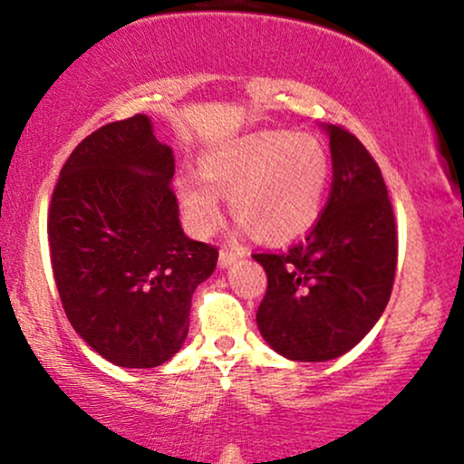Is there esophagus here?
<instances>
[{
    "label": "esophagus",
    "instance_id": "34e87169",
    "mask_svg": "<svg viewBox=\"0 0 464 464\" xmlns=\"http://www.w3.org/2000/svg\"><path fill=\"white\" fill-rule=\"evenodd\" d=\"M244 255H246V250H244L242 246H222L220 248V266L222 268H227V266L237 262L239 257H244Z\"/></svg>",
    "mask_w": 464,
    "mask_h": 464
}]
</instances>
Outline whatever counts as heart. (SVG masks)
Returning <instances> with one entry per match:
<instances>
[{
    "label": "heart",
    "mask_w": 464,
    "mask_h": 464,
    "mask_svg": "<svg viewBox=\"0 0 464 464\" xmlns=\"http://www.w3.org/2000/svg\"><path fill=\"white\" fill-rule=\"evenodd\" d=\"M200 174L179 183L191 227L209 233L220 220L227 194L237 222L264 242H287L314 225L324 200L332 163L327 148L312 135L266 130L211 148Z\"/></svg>",
    "instance_id": "1"
}]
</instances>
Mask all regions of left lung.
<instances>
[{"label": "left lung", "instance_id": "obj_1", "mask_svg": "<svg viewBox=\"0 0 464 464\" xmlns=\"http://www.w3.org/2000/svg\"><path fill=\"white\" fill-rule=\"evenodd\" d=\"M332 189L305 239L253 253L268 287L257 327L276 353L324 362L371 332L391 299L397 225L380 165L353 132L327 126Z\"/></svg>", "mask_w": 464, "mask_h": 464}]
</instances>
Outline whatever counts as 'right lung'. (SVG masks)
Returning <instances> with one entry per match:
<instances>
[{
    "instance_id": "add662e5",
    "label": "right lung",
    "mask_w": 464,
    "mask_h": 464,
    "mask_svg": "<svg viewBox=\"0 0 464 464\" xmlns=\"http://www.w3.org/2000/svg\"><path fill=\"white\" fill-rule=\"evenodd\" d=\"M172 177V148L132 115L73 148L47 211L63 310L89 347L126 369L177 353L191 295L218 262L216 246L180 228Z\"/></svg>"
}]
</instances>
